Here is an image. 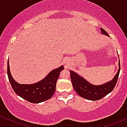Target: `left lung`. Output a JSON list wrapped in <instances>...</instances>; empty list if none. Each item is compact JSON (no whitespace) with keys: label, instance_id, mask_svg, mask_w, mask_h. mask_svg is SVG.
Here are the masks:
<instances>
[{"label":"left lung","instance_id":"1","mask_svg":"<svg viewBox=\"0 0 127 127\" xmlns=\"http://www.w3.org/2000/svg\"><path fill=\"white\" fill-rule=\"evenodd\" d=\"M101 31L105 35L109 36V34L104 29L101 28ZM119 67L117 74L113 80L100 86H96L89 83L88 81L79 76L75 72L70 71L72 86L77 93L82 98L91 101L99 100L112 92L116 86L120 72V62H119Z\"/></svg>","mask_w":127,"mask_h":127}]
</instances>
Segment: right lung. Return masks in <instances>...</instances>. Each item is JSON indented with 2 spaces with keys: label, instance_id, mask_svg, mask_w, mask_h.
<instances>
[{
  "label": "right lung",
  "instance_id": "obj_1",
  "mask_svg": "<svg viewBox=\"0 0 127 127\" xmlns=\"http://www.w3.org/2000/svg\"><path fill=\"white\" fill-rule=\"evenodd\" d=\"M8 62L7 66L8 79L17 95L28 101L35 104L48 100L53 96L56 89L57 80L61 71L64 69V66L51 71L40 82L32 85H20L15 82L11 76Z\"/></svg>",
  "mask_w": 127,
  "mask_h": 127
}]
</instances>
